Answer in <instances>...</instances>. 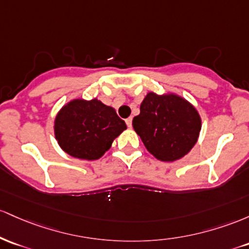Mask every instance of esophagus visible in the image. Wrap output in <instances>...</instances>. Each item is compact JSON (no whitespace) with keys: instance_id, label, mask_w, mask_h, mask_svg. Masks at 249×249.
<instances>
[{"instance_id":"obj_1","label":"esophagus","mask_w":249,"mask_h":249,"mask_svg":"<svg viewBox=\"0 0 249 249\" xmlns=\"http://www.w3.org/2000/svg\"><path fill=\"white\" fill-rule=\"evenodd\" d=\"M132 122H133V119H132V117H128V119L127 120H125V124H127V125H128V127H132Z\"/></svg>"}]
</instances>
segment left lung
<instances>
[{
	"mask_svg": "<svg viewBox=\"0 0 249 249\" xmlns=\"http://www.w3.org/2000/svg\"><path fill=\"white\" fill-rule=\"evenodd\" d=\"M147 150L161 161H175L196 143L201 120L196 109L177 95L149 93L133 119Z\"/></svg>",
	"mask_w": 249,
	"mask_h": 249,
	"instance_id": "8db88e82",
	"label": "left lung"
}]
</instances>
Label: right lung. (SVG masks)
<instances>
[{"label":"right lung","instance_id":"1","mask_svg":"<svg viewBox=\"0 0 249 249\" xmlns=\"http://www.w3.org/2000/svg\"><path fill=\"white\" fill-rule=\"evenodd\" d=\"M125 128L116 111L96 99L69 102L55 120L58 144L67 154L83 160L101 158Z\"/></svg>","mask_w":249,"mask_h":249}]
</instances>
